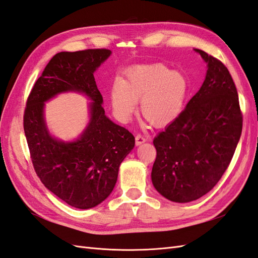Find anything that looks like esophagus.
Returning a JSON list of instances; mask_svg holds the SVG:
<instances>
[{
  "mask_svg": "<svg viewBox=\"0 0 258 258\" xmlns=\"http://www.w3.org/2000/svg\"><path fill=\"white\" fill-rule=\"evenodd\" d=\"M135 141H136V145H142L143 143L147 142V137L142 135V134H138V135H136V137H135Z\"/></svg>",
  "mask_w": 258,
  "mask_h": 258,
  "instance_id": "esophagus-1",
  "label": "esophagus"
}]
</instances>
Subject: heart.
I'll list each match as a JSON object with an SVG mask.
<instances>
[{"mask_svg": "<svg viewBox=\"0 0 258 258\" xmlns=\"http://www.w3.org/2000/svg\"><path fill=\"white\" fill-rule=\"evenodd\" d=\"M189 84L181 72L166 65H140L130 69L124 82L111 87V102L115 113L126 120L141 101V113L156 126H163L179 116L185 103Z\"/></svg>", "mask_w": 258, "mask_h": 258, "instance_id": "heart-1", "label": "heart"}]
</instances>
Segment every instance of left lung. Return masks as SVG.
<instances>
[{"label":"left lung","instance_id":"obj_1","mask_svg":"<svg viewBox=\"0 0 258 258\" xmlns=\"http://www.w3.org/2000/svg\"><path fill=\"white\" fill-rule=\"evenodd\" d=\"M208 70L175 120L155 137V188L175 203L196 201L219 182L232 160L243 116L235 84L220 60L196 49Z\"/></svg>","mask_w":258,"mask_h":258}]
</instances>
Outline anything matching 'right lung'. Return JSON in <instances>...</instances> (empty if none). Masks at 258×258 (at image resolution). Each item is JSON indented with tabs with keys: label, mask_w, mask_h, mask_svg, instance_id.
Here are the masks:
<instances>
[{
	"label": "right lung",
	"mask_w": 258,
	"mask_h": 258,
	"mask_svg": "<svg viewBox=\"0 0 258 258\" xmlns=\"http://www.w3.org/2000/svg\"><path fill=\"white\" fill-rule=\"evenodd\" d=\"M108 49L60 52L37 79L26 102L24 131L37 175L52 193L79 209L97 206L113 189L118 167L134 148L135 137L104 114L94 72L108 58ZM76 90L93 100L91 123L81 139H52L43 120V102L58 92Z\"/></svg>",
	"instance_id": "obj_1"
}]
</instances>
